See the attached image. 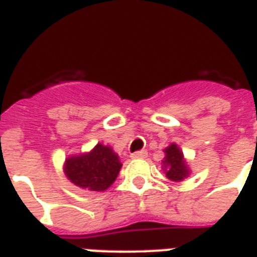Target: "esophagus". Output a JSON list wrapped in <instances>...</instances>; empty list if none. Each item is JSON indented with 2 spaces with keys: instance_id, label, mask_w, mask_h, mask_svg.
<instances>
[{
  "instance_id": "esophagus-1",
  "label": "esophagus",
  "mask_w": 257,
  "mask_h": 257,
  "mask_svg": "<svg viewBox=\"0 0 257 257\" xmlns=\"http://www.w3.org/2000/svg\"><path fill=\"white\" fill-rule=\"evenodd\" d=\"M132 158H146L147 157V151L146 150H140V151H135L132 153Z\"/></svg>"
}]
</instances>
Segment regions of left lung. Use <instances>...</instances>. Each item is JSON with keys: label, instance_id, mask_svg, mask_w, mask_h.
<instances>
[{"label": "left lung", "instance_id": "left-lung-1", "mask_svg": "<svg viewBox=\"0 0 257 257\" xmlns=\"http://www.w3.org/2000/svg\"><path fill=\"white\" fill-rule=\"evenodd\" d=\"M165 154L167 156L162 161V168L164 172L167 173L168 179L173 182L183 180L189 175V169L186 167L182 151L179 150L176 145H171L168 149H165Z\"/></svg>", "mask_w": 257, "mask_h": 257}]
</instances>
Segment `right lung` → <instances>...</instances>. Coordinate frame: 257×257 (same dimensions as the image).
<instances>
[{
  "mask_svg": "<svg viewBox=\"0 0 257 257\" xmlns=\"http://www.w3.org/2000/svg\"><path fill=\"white\" fill-rule=\"evenodd\" d=\"M122 164L107 146H96L86 156L71 157L66 161V175L75 186L92 191H104L114 180Z\"/></svg>",
  "mask_w": 257,
  "mask_h": 257,
  "instance_id": "add662e5",
  "label": "right lung"
}]
</instances>
